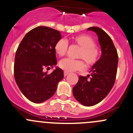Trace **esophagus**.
<instances>
[{"label": "esophagus", "instance_id": "obj_1", "mask_svg": "<svg viewBox=\"0 0 133 133\" xmlns=\"http://www.w3.org/2000/svg\"><path fill=\"white\" fill-rule=\"evenodd\" d=\"M64 76H66L67 75H69V73H68V72H67V71H64Z\"/></svg>", "mask_w": 133, "mask_h": 133}]
</instances>
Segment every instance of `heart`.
Listing matches in <instances>:
<instances>
[{
    "instance_id": "heart-1",
    "label": "heart",
    "mask_w": 133,
    "mask_h": 133,
    "mask_svg": "<svg viewBox=\"0 0 133 133\" xmlns=\"http://www.w3.org/2000/svg\"><path fill=\"white\" fill-rule=\"evenodd\" d=\"M73 42L81 48L78 57L82 58L89 65H93L98 60L100 51L95 45V42L89 36L80 35L73 38ZM68 49V42L64 38H60L56 42L54 49L59 56H63L66 53ZM58 66L67 72L81 71L85 69V65L82 60H73L64 58L60 60Z\"/></svg>"
}]
</instances>
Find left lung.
Returning a JSON list of instances; mask_svg holds the SVG:
<instances>
[{
  "instance_id": "obj_1",
  "label": "left lung",
  "mask_w": 133,
  "mask_h": 133,
  "mask_svg": "<svg viewBox=\"0 0 133 133\" xmlns=\"http://www.w3.org/2000/svg\"><path fill=\"white\" fill-rule=\"evenodd\" d=\"M88 30L95 32L98 37L102 55L92 65L90 75L79 76L73 89L75 98L85 106H92L102 101L111 90L116 80L118 56L111 37L103 29L91 27Z\"/></svg>"
}]
</instances>
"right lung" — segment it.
Listing matches in <instances>:
<instances>
[{
  "label": "right lung",
  "mask_w": 133,
  "mask_h": 133,
  "mask_svg": "<svg viewBox=\"0 0 133 133\" xmlns=\"http://www.w3.org/2000/svg\"><path fill=\"white\" fill-rule=\"evenodd\" d=\"M60 38L58 31L38 26L25 35L17 48L15 79L22 93L32 102L38 104L50 98L64 78L63 70L59 68L51 74L44 71L57 64L54 47Z\"/></svg>",
  "instance_id": "1"
}]
</instances>
